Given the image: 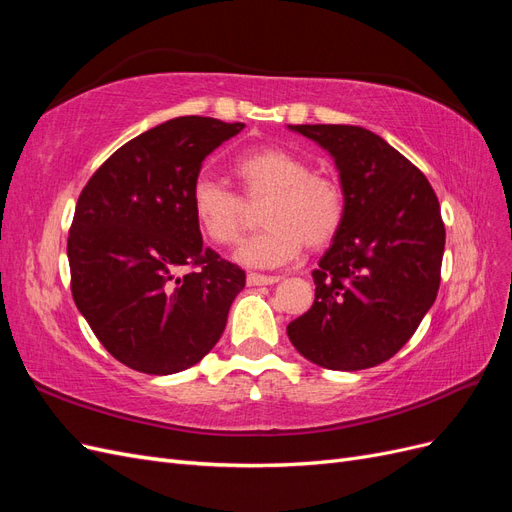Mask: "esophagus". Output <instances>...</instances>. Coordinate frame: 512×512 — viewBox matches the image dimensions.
<instances>
[{
	"label": "esophagus",
	"mask_w": 512,
	"mask_h": 512,
	"mask_svg": "<svg viewBox=\"0 0 512 512\" xmlns=\"http://www.w3.org/2000/svg\"><path fill=\"white\" fill-rule=\"evenodd\" d=\"M280 282V275H260V273H247V284L250 286H269Z\"/></svg>",
	"instance_id": "1"
}]
</instances>
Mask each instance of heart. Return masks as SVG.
<instances>
[{"instance_id": "b5f03b06", "label": "heart", "mask_w": 512, "mask_h": 512, "mask_svg": "<svg viewBox=\"0 0 512 512\" xmlns=\"http://www.w3.org/2000/svg\"><path fill=\"white\" fill-rule=\"evenodd\" d=\"M247 203L267 200L260 222L267 228L247 239L237 260L247 267L271 269L294 260L305 247L335 239L346 218V192L337 177L312 173L309 162L284 147H256L232 164ZM190 207L200 232L218 245L243 237L247 209L243 198L211 177H198Z\"/></svg>"}]
</instances>
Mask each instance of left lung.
<instances>
[{
    "label": "left lung",
    "instance_id": "obj_1",
    "mask_svg": "<svg viewBox=\"0 0 512 512\" xmlns=\"http://www.w3.org/2000/svg\"><path fill=\"white\" fill-rule=\"evenodd\" d=\"M327 149L346 192V218L312 277L314 305L288 324L307 361L337 371L397 354L438 297L446 230L427 177L359 126H290Z\"/></svg>",
    "mask_w": 512,
    "mask_h": 512
}]
</instances>
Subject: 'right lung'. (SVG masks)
<instances>
[{"label":"right lung","instance_id":"obj_1","mask_svg":"<svg viewBox=\"0 0 512 512\" xmlns=\"http://www.w3.org/2000/svg\"><path fill=\"white\" fill-rule=\"evenodd\" d=\"M245 123L177 117L132 138L83 188L68 237L70 286L100 344L134 371L168 376L218 344L245 271L203 245L190 190ZM188 266L185 276L176 273Z\"/></svg>","mask_w":512,"mask_h":512}]
</instances>
